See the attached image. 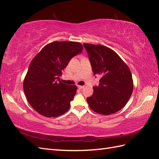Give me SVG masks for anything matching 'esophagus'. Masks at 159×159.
<instances>
[{"mask_svg": "<svg viewBox=\"0 0 159 159\" xmlns=\"http://www.w3.org/2000/svg\"><path fill=\"white\" fill-rule=\"evenodd\" d=\"M78 88H79V89H83L84 88V86H80V85H79L78 86Z\"/></svg>", "mask_w": 159, "mask_h": 159, "instance_id": "esophagus-1", "label": "esophagus"}]
</instances>
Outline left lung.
Masks as SVG:
<instances>
[{
	"label": "left lung",
	"instance_id": "1",
	"mask_svg": "<svg viewBox=\"0 0 159 159\" xmlns=\"http://www.w3.org/2000/svg\"><path fill=\"white\" fill-rule=\"evenodd\" d=\"M94 75H101L99 85L93 87L87 101L93 111L110 115L126 105L133 90L130 71L117 54L102 45L84 43Z\"/></svg>",
	"mask_w": 159,
	"mask_h": 159
}]
</instances>
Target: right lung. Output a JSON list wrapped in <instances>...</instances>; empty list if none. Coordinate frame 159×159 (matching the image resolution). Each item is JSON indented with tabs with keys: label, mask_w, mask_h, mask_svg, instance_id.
<instances>
[{
	"label": "right lung",
	"mask_w": 159,
	"mask_h": 159,
	"mask_svg": "<svg viewBox=\"0 0 159 159\" xmlns=\"http://www.w3.org/2000/svg\"><path fill=\"white\" fill-rule=\"evenodd\" d=\"M81 43L54 42L45 46L29 67L23 88L33 109L43 116L57 117L70 109L77 87L60 81L62 70L83 52Z\"/></svg>",
	"instance_id": "obj_1"
}]
</instances>
